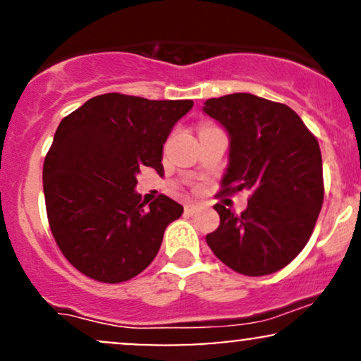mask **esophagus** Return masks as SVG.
Here are the masks:
<instances>
[{"label": "esophagus", "mask_w": 361, "mask_h": 361, "mask_svg": "<svg viewBox=\"0 0 361 361\" xmlns=\"http://www.w3.org/2000/svg\"><path fill=\"white\" fill-rule=\"evenodd\" d=\"M198 209H200V205H198V204H186L185 205V214L186 215H193Z\"/></svg>", "instance_id": "esophagus-1"}]
</instances>
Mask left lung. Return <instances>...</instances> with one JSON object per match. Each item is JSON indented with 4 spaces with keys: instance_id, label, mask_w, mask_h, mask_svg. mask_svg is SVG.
Wrapping results in <instances>:
<instances>
[{
    "instance_id": "left-lung-1",
    "label": "left lung",
    "mask_w": 361,
    "mask_h": 361,
    "mask_svg": "<svg viewBox=\"0 0 361 361\" xmlns=\"http://www.w3.org/2000/svg\"><path fill=\"white\" fill-rule=\"evenodd\" d=\"M204 111L231 137L221 195L250 193L239 215L214 205L221 224L207 244L241 275L279 271L304 250L324 200L316 135L290 106L251 93L210 98Z\"/></svg>"
}]
</instances>
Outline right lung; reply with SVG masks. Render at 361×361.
Listing matches in <instances>:
<instances>
[{
  "instance_id": "1",
  "label": "right lung",
  "mask_w": 361,
  "mask_h": 361,
  "mask_svg": "<svg viewBox=\"0 0 361 361\" xmlns=\"http://www.w3.org/2000/svg\"><path fill=\"white\" fill-rule=\"evenodd\" d=\"M192 106L105 93L61 120L44 161L45 209L61 252L82 275L120 283L156 258L183 207L159 195L144 209L135 175L163 171V144Z\"/></svg>"
}]
</instances>
